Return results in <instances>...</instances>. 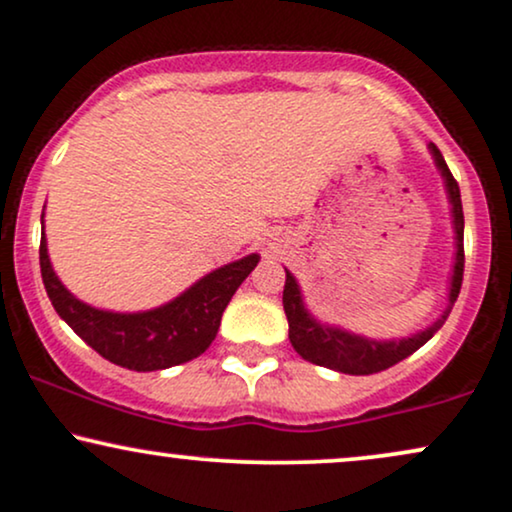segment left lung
Here are the masks:
<instances>
[{
  "instance_id": "left-lung-1",
  "label": "left lung",
  "mask_w": 512,
  "mask_h": 512,
  "mask_svg": "<svg viewBox=\"0 0 512 512\" xmlns=\"http://www.w3.org/2000/svg\"><path fill=\"white\" fill-rule=\"evenodd\" d=\"M430 151L437 163L441 178L446 182V194L451 201V213H453V232H456V263H453V275H451V292H449V306L441 313L437 323L427 327L418 334H410L399 342H375V339L361 337V334H351L342 330V327H330L320 325L311 313L306 311L304 296L296 285L294 275L287 273L285 280V292H282V306H285L287 323H289V342L299 353L301 358L308 363L323 365V368L346 372V375H372V372H382L396 365L403 358H408L410 353L418 351L422 344H427L434 337V332L449 318L453 304H456L460 285H463V268H465V251H463V204H460V189L456 178L451 175L449 166H446L441 151L430 144Z\"/></svg>"
}]
</instances>
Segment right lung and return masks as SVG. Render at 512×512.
<instances>
[{
  "label": "right lung",
  "instance_id": "1",
  "mask_svg": "<svg viewBox=\"0 0 512 512\" xmlns=\"http://www.w3.org/2000/svg\"><path fill=\"white\" fill-rule=\"evenodd\" d=\"M258 254L213 270L173 301L142 313H113L82 304L56 277L47 256L42 213L40 270L49 301L56 313L73 327L85 344H90L106 361L121 368L151 372L192 361L216 339L220 318L232 294L256 268Z\"/></svg>",
  "mask_w": 512,
  "mask_h": 512
}]
</instances>
